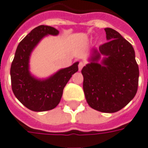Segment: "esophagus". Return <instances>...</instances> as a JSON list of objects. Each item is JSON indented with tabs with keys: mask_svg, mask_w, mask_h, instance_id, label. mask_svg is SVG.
Listing matches in <instances>:
<instances>
[{
	"mask_svg": "<svg viewBox=\"0 0 148 148\" xmlns=\"http://www.w3.org/2000/svg\"><path fill=\"white\" fill-rule=\"evenodd\" d=\"M84 66H85V63H84V62H80L79 64H78V69H79V71H82V70Z\"/></svg>",
	"mask_w": 148,
	"mask_h": 148,
	"instance_id": "1",
	"label": "esophagus"
}]
</instances>
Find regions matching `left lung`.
<instances>
[{"label": "left lung", "instance_id": "left-lung-1", "mask_svg": "<svg viewBox=\"0 0 148 148\" xmlns=\"http://www.w3.org/2000/svg\"><path fill=\"white\" fill-rule=\"evenodd\" d=\"M104 29L108 41L99 49L92 50L90 63L82 70L83 89L91 108L114 113L134 98L138 88L139 67L132 45L118 31ZM101 55L105 57L99 63Z\"/></svg>", "mask_w": 148, "mask_h": 148}]
</instances>
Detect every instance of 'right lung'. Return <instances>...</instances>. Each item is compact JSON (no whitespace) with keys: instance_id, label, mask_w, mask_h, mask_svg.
Masks as SVG:
<instances>
[{"instance_id":"1","label":"right lung","mask_w":148,"mask_h":148,"mask_svg":"<svg viewBox=\"0 0 148 148\" xmlns=\"http://www.w3.org/2000/svg\"><path fill=\"white\" fill-rule=\"evenodd\" d=\"M59 30L40 25L20 41L11 66L13 93L19 102L33 111H45L55 108L60 102L64 87L78 71V62L61 69L45 79L35 77L29 72V56L40 40L47 35L56 36Z\"/></svg>"}]
</instances>
